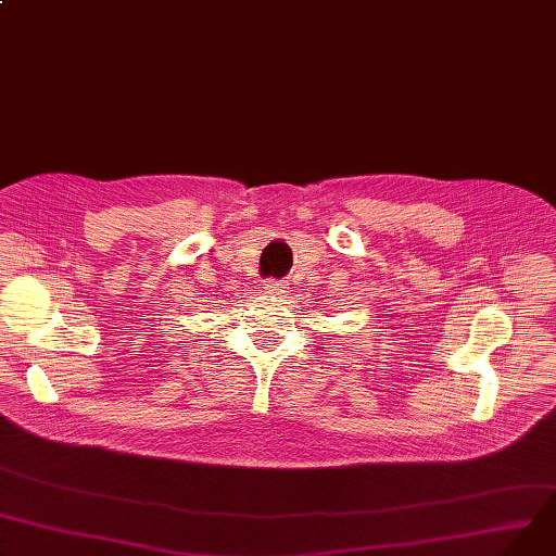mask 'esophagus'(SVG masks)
<instances>
[{"instance_id":"obj_1","label":"esophagus","mask_w":556,"mask_h":556,"mask_svg":"<svg viewBox=\"0 0 556 556\" xmlns=\"http://www.w3.org/2000/svg\"><path fill=\"white\" fill-rule=\"evenodd\" d=\"M267 291L271 293H282L285 291V285L280 280H267Z\"/></svg>"}]
</instances>
